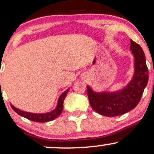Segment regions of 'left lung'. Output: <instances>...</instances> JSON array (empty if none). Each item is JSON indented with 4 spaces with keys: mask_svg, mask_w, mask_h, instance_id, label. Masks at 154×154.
Listing matches in <instances>:
<instances>
[{
    "mask_svg": "<svg viewBox=\"0 0 154 154\" xmlns=\"http://www.w3.org/2000/svg\"><path fill=\"white\" fill-rule=\"evenodd\" d=\"M130 49L135 58V72L126 88L113 93H95L87 86L89 103L100 115L113 117L124 114L134 109L141 100L149 81V70L141 47L131 40Z\"/></svg>",
    "mask_w": 154,
    "mask_h": 154,
    "instance_id": "8db88e82",
    "label": "left lung"
}]
</instances>
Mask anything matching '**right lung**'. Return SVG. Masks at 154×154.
Masks as SVG:
<instances>
[{
	"label": "right lung",
	"instance_id": "1",
	"mask_svg": "<svg viewBox=\"0 0 154 154\" xmlns=\"http://www.w3.org/2000/svg\"><path fill=\"white\" fill-rule=\"evenodd\" d=\"M70 88H68L66 91H64L63 94L60 95V96L58 98V104H57L56 108L54 111L48 112V113H28V112L22 111L20 110L16 109L13 105H11V108H12L13 111L16 113H18V115L21 116L26 118V119H29L32 121H35V122H48V121H51L54 120L57 117L59 116L60 113L63 109V100L65 99L67 93L68 92Z\"/></svg>",
	"mask_w": 154,
	"mask_h": 154
}]
</instances>
